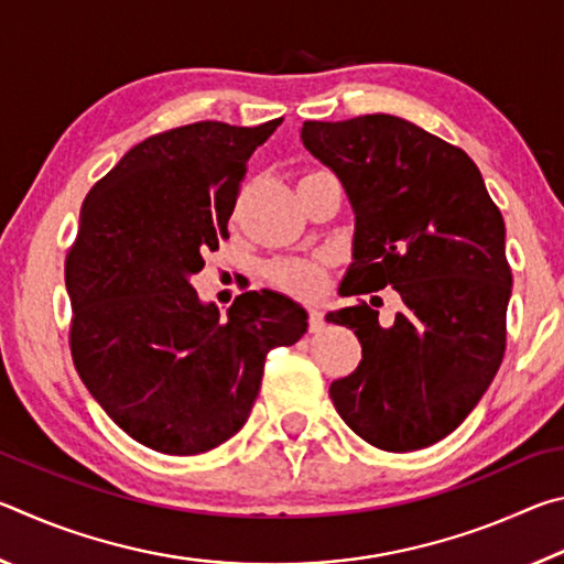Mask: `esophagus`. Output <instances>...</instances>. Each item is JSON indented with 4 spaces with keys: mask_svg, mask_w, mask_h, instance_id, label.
<instances>
[{
    "mask_svg": "<svg viewBox=\"0 0 564 564\" xmlns=\"http://www.w3.org/2000/svg\"><path fill=\"white\" fill-rule=\"evenodd\" d=\"M323 326H326V321H323V311L313 305V308H308V330L318 333Z\"/></svg>",
    "mask_w": 564,
    "mask_h": 564,
    "instance_id": "obj_1",
    "label": "esophagus"
}]
</instances>
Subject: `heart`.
Returning a JSON list of instances; mask_svg holds the SVG:
<instances>
[{"label": "heart", "mask_w": 564, "mask_h": 564, "mask_svg": "<svg viewBox=\"0 0 564 564\" xmlns=\"http://www.w3.org/2000/svg\"><path fill=\"white\" fill-rule=\"evenodd\" d=\"M269 279L285 291L311 293L323 279V263L318 259H283L269 265Z\"/></svg>", "instance_id": "heart-1"}]
</instances>
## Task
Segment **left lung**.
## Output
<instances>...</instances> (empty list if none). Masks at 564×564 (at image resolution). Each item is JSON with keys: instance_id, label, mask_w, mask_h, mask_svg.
<instances>
[{"instance_id": "obj_1", "label": "left lung", "mask_w": 564, "mask_h": 564, "mask_svg": "<svg viewBox=\"0 0 564 564\" xmlns=\"http://www.w3.org/2000/svg\"><path fill=\"white\" fill-rule=\"evenodd\" d=\"M301 139L356 214L348 295L393 285L403 301L390 326L368 303L328 313L362 346L330 400L366 443L420 451L470 415L502 362L512 293L502 214L463 149L400 117L305 121Z\"/></svg>"}]
</instances>
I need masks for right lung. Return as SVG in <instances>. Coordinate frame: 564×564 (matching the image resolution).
Segmentation results:
<instances>
[{"mask_svg": "<svg viewBox=\"0 0 564 564\" xmlns=\"http://www.w3.org/2000/svg\"><path fill=\"white\" fill-rule=\"evenodd\" d=\"M281 121L156 133L82 204L64 265L74 366L104 413L156 453L198 455L241 431L269 350L308 328L283 293H241L221 318L191 285L228 238L246 161Z\"/></svg>", "mask_w": 564, "mask_h": 564, "instance_id": "right-lung-1", "label": "right lung"}]
</instances>
